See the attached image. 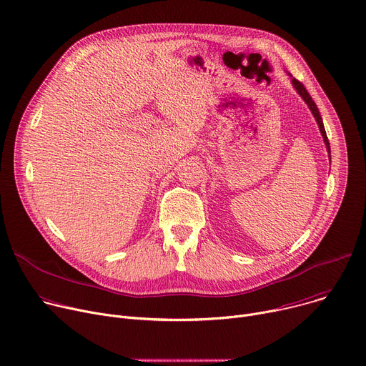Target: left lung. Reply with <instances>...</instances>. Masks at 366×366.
I'll return each mask as SVG.
<instances>
[{
    "label": "left lung",
    "instance_id": "left-lung-1",
    "mask_svg": "<svg viewBox=\"0 0 366 366\" xmlns=\"http://www.w3.org/2000/svg\"><path fill=\"white\" fill-rule=\"evenodd\" d=\"M292 84H293V87L296 89V92H297L299 94H301V97L304 99L305 104L310 107V109H311L314 118L317 119V124H318V127H320L321 136H322V139H324V143H325V147H327V152H328V156H330V153H331V152H330V143H328V139H327V134H325V128H324V124H322V118H321V115H320V111H318L315 102L312 101V97L310 96L308 90L304 87V84H302L301 81L296 80V79H292ZM330 159H331V157H330Z\"/></svg>",
    "mask_w": 366,
    "mask_h": 366
}]
</instances>
